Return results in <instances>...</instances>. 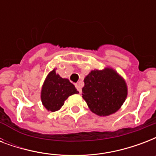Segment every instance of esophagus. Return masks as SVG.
<instances>
[{
    "label": "esophagus",
    "mask_w": 156,
    "mask_h": 156,
    "mask_svg": "<svg viewBox=\"0 0 156 156\" xmlns=\"http://www.w3.org/2000/svg\"><path fill=\"white\" fill-rule=\"evenodd\" d=\"M77 90L79 91V93H82V84H81V82H78V83H76L75 85Z\"/></svg>",
    "instance_id": "1"
}]
</instances>
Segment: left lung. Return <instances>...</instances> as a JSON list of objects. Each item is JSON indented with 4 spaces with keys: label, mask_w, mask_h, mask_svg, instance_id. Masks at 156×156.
<instances>
[{
    "label": "left lung",
    "mask_w": 156,
    "mask_h": 156,
    "mask_svg": "<svg viewBox=\"0 0 156 156\" xmlns=\"http://www.w3.org/2000/svg\"><path fill=\"white\" fill-rule=\"evenodd\" d=\"M83 98L92 112L105 116L118 111L127 97L126 81L113 69L90 71L84 78Z\"/></svg>",
    "instance_id": "left-lung-1"
}]
</instances>
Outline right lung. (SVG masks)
<instances>
[{"instance_id": "add662e5", "label": "right lung", "mask_w": 156, "mask_h": 156, "mask_svg": "<svg viewBox=\"0 0 156 156\" xmlns=\"http://www.w3.org/2000/svg\"><path fill=\"white\" fill-rule=\"evenodd\" d=\"M73 84L67 78H62L56 73L54 69L48 74L43 84L41 90V101L47 110L57 111L64 105L69 96L78 94Z\"/></svg>"}]
</instances>
